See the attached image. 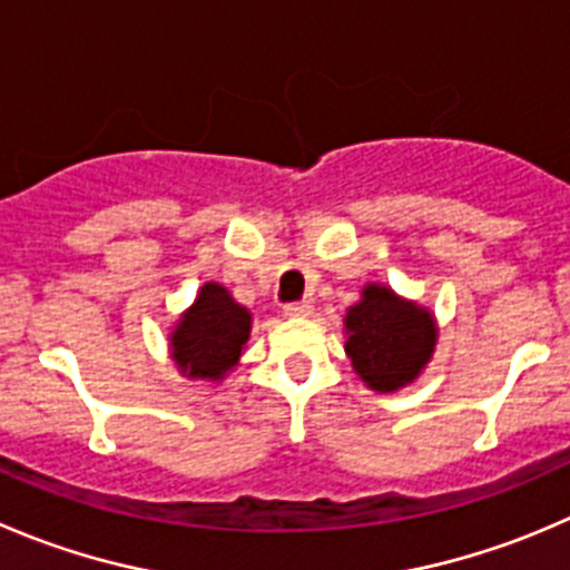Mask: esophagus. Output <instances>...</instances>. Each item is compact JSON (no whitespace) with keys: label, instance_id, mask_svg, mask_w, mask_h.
Returning <instances> with one entry per match:
<instances>
[{"label":"esophagus","instance_id":"34e87169","mask_svg":"<svg viewBox=\"0 0 570 570\" xmlns=\"http://www.w3.org/2000/svg\"><path fill=\"white\" fill-rule=\"evenodd\" d=\"M284 314H286V317H308V314H312V303H308V301L286 303Z\"/></svg>","mask_w":570,"mask_h":570}]
</instances>
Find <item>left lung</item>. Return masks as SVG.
<instances>
[{"mask_svg":"<svg viewBox=\"0 0 570 570\" xmlns=\"http://www.w3.org/2000/svg\"><path fill=\"white\" fill-rule=\"evenodd\" d=\"M345 328L353 370L379 392H392L417 379L438 340L432 314L375 284L347 312Z\"/></svg>","mask_w":570,"mask_h":570,"instance_id":"obj_1","label":"left lung"}]
</instances>
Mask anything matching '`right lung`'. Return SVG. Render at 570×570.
<instances>
[{"instance_id": "add662e5", "label": "right lung", "mask_w": 570, "mask_h": 570, "mask_svg": "<svg viewBox=\"0 0 570 570\" xmlns=\"http://www.w3.org/2000/svg\"><path fill=\"white\" fill-rule=\"evenodd\" d=\"M250 312L219 284H206L173 334V356L191 379H223L242 356Z\"/></svg>"}]
</instances>
